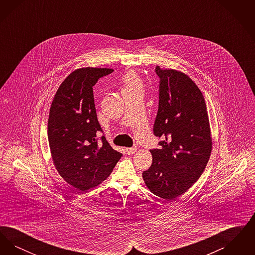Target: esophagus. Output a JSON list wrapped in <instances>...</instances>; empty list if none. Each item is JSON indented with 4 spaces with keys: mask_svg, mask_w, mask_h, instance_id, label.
Returning a JSON list of instances; mask_svg holds the SVG:
<instances>
[{
    "mask_svg": "<svg viewBox=\"0 0 255 255\" xmlns=\"http://www.w3.org/2000/svg\"><path fill=\"white\" fill-rule=\"evenodd\" d=\"M125 150H126V153H127L128 155H133V154L135 153L136 148H134V147H132V148H126Z\"/></svg>",
    "mask_w": 255,
    "mask_h": 255,
    "instance_id": "34e87169",
    "label": "esophagus"
}]
</instances>
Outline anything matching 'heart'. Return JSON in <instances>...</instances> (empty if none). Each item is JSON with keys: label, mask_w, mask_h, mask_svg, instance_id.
I'll return each mask as SVG.
<instances>
[{"label": "heart", "mask_w": 255, "mask_h": 255, "mask_svg": "<svg viewBox=\"0 0 255 255\" xmlns=\"http://www.w3.org/2000/svg\"><path fill=\"white\" fill-rule=\"evenodd\" d=\"M142 89H143V83L136 73L130 72L125 75L123 91H129V90L142 91Z\"/></svg>", "instance_id": "heart-1"}]
</instances>
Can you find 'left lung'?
<instances>
[{"label":"left lung","instance_id":"obj_1","mask_svg":"<svg viewBox=\"0 0 255 255\" xmlns=\"http://www.w3.org/2000/svg\"><path fill=\"white\" fill-rule=\"evenodd\" d=\"M159 100L154 133L162 136L151 150L152 164L142 173L148 189L167 201L189 189L206 168L212 137L205 98L185 73L156 67Z\"/></svg>","mask_w":255,"mask_h":255}]
</instances>
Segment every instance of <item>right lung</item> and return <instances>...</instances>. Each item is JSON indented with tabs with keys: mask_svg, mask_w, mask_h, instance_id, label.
<instances>
[{
	"mask_svg": "<svg viewBox=\"0 0 255 255\" xmlns=\"http://www.w3.org/2000/svg\"><path fill=\"white\" fill-rule=\"evenodd\" d=\"M114 72L107 68H80L61 83L49 109L48 138L53 164L74 188L87 191L105 181L122 154L105 136L97 144L98 123L93 87Z\"/></svg>",
	"mask_w": 255,
	"mask_h": 255,
	"instance_id": "add662e5",
	"label": "right lung"
}]
</instances>
